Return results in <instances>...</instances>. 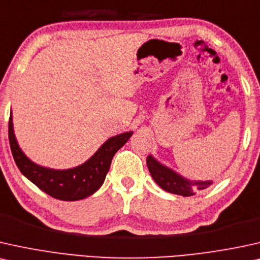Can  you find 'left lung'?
<instances>
[{
  "instance_id": "left-lung-1",
  "label": "left lung",
  "mask_w": 260,
  "mask_h": 260,
  "mask_svg": "<svg viewBox=\"0 0 260 260\" xmlns=\"http://www.w3.org/2000/svg\"><path fill=\"white\" fill-rule=\"evenodd\" d=\"M146 163L154 182L162 189L169 193H174V194L190 197L194 196L197 190L205 189L210 185H212V181H190V180H187L174 172L173 169L163 166L158 160L154 159L151 154L147 156Z\"/></svg>"
}]
</instances>
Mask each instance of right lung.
<instances>
[{
    "mask_svg": "<svg viewBox=\"0 0 260 260\" xmlns=\"http://www.w3.org/2000/svg\"><path fill=\"white\" fill-rule=\"evenodd\" d=\"M8 132L13 157L22 175L52 198L66 202L84 199L100 189L109 172L114 154L133 134L126 132L111 137L85 163L75 168L58 170L38 166L22 152L14 134L12 113Z\"/></svg>",
    "mask_w": 260,
    "mask_h": 260,
    "instance_id": "1",
    "label": "right lung"
}]
</instances>
